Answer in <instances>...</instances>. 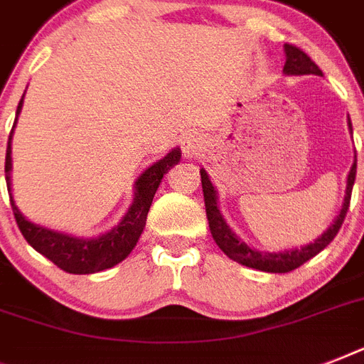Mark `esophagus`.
Returning <instances> with one entry per match:
<instances>
[{
	"label": "esophagus",
	"mask_w": 364,
	"mask_h": 364,
	"mask_svg": "<svg viewBox=\"0 0 364 364\" xmlns=\"http://www.w3.org/2000/svg\"><path fill=\"white\" fill-rule=\"evenodd\" d=\"M202 151H204V137L200 136V134H188V136L183 139V153H185V156H188V159L198 156Z\"/></svg>",
	"instance_id": "esophagus-1"
}]
</instances>
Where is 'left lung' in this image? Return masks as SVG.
I'll return each mask as SVG.
<instances>
[{"mask_svg": "<svg viewBox=\"0 0 364 364\" xmlns=\"http://www.w3.org/2000/svg\"><path fill=\"white\" fill-rule=\"evenodd\" d=\"M285 65H283V73L285 75H323L321 70L317 68L316 62L308 56L306 53H302L299 47H293V45H285ZM348 126H350L351 132V121L348 119ZM355 173H357V154L353 156V166H351L350 173H348V181H346V194L344 202H342V208H340L338 215L331 223V227L317 236V240H314L308 245H302V247L287 249V251H259V249L251 247L245 242L236 236L232 232V228L228 227V223L225 221L221 210H219V194H217V188L213 187L208 171L202 168L200 170V176H202V191H204V202H205V215H208V223H210L211 236L215 240V243L221 247V251L227 255L228 259L236 260L240 264L247 266V268H255V270L260 272H270V274H285V272H291L294 268H299L310 260L311 257H316L319 251L327 247L328 243L333 242L334 236L338 234L342 223H344V217L348 213V208H350V198H351V188H353V183H355Z\"/></svg>", "mask_w": 364, "mask_h": 364, "instance_id": "8db88e82", "label": "left lung"}]
</instances>
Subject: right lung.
Instances as JSON below:
<instances>
[{"label": "right lung", "mask_w": 364, "mask_h": 364, "mask_svg": "<svg viewBox=\"0 0 364 364\" xmlns=\"http://www.w3.org/2000/svg\"><path fill=\"white\" fill-rule=\"evenodd\" d=\"M24 104V96L20 100L18 107H16V119H18L20 111ZM9 136L7 141V154H5V181H7V191L11 196V205H13L14 219L18 225L20 232L30 243L31 247L36 249L37 253L53 260L54 264L62 268L64 272L70 274H94V272L107 270L113 268L115 264L132 253V249L136 247L137 240L141 236L145 221H147L149 208L153 204L154 193L162 183V177L168 173L170 168L181 160V149H171L170 153L156 160L151 164L147 170L143 171L141 176L137 177L134 183V202L124 213L119 225L107 230V232L100 234L96 238H79L73 234L58 232L53 228L41 227L36 223L28 221L20 210L14 204L13 193H11V168H13V160H11V139H13L14 126Z\"/></svg>", "instance_id": "right-lung-1"}]
</instances>
